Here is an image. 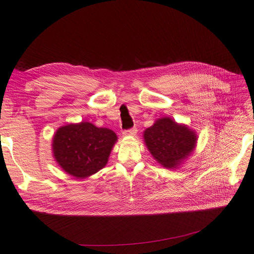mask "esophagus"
I'll list each match as a JSON object with an SVG mask.
<instances>
[{
  "label": "esophagus",
  "instance_id": "34e87169",
  "mask_svg": "<svg viewBox=\"0 0 254 254\" xmlns=\"http://www.w3.org/2000/svg\"><path fill=\"white\" fill-rule=\"evenodd\" d=\"M136 129L135 128H132V129H128V130H125L123 131V136L125 137H130V136H134L136 134Z\"/></svg>",
  "mask_w": 254,
  "mask_h": 254
}]
</instances>
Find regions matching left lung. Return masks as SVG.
Instances as JSON below:
<instances>
[{
    "mask_svg": "<svg viewBox=\"0 0 254 254\" xmlns=\"http://www.w3.org/2000/svg\"><path fill=\"white\" fill-rule=\"evenodd\" d=\"M144 143L153 159L167 169H177L194 151L197 134L169 117L157 119L144 131Z\"/></svg>",
    "mask_w": 254,
    "mask_h": 254,
    "instance_id": "8db88e82",
    "label": "left lung"
}]
</instances>
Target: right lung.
Returning a JSON list of instances; mask_svg holds the SVG:
<instances>
[{"mask_svg":"<svg viewBox=\"0 0 254 254\" xmlns=\"http://www.w3.org/2000/svg\"><path fill=\"white\" fill-rule=\"evenodd\" d=\"M118 136L108 128L89 122L61 126L52 138V153L58 165L69 176L86 179L108 163Z\"/></svg>","mask_w":254,"mask_h":254,"instance_id":"add662e5","label":"right lung"}]
</instances>
